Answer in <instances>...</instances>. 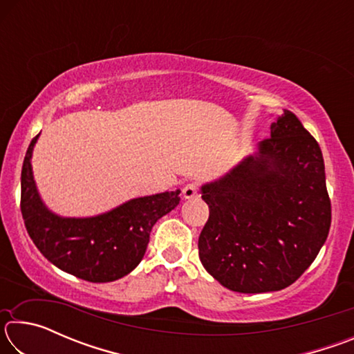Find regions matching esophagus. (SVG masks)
<instances>
[{"mask_svg":"<svg viewBox=\"0 0 354 354\" xmlns=\"http://www.w3.org/2000/svg\"><path fill=\"white\" fill-rule=\"evenodd\" d=\"M198 195V184L196 183H189L183 187V198L184 200H192Z\"/></svg>","mask_w":354,"mask_h":354,"instance_id":"obj_1","label":"esophagus"}]
</instances>
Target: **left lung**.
<instances>
[{
  "label": "left lung",
  "instance_id": "obj_1",
  "mask_svg": "<svg viewBox=\"0 0 354 354\" xmlns=\"http://www.w3.org/2000/svg\"><path fill=\"white\" fill-rule=\"evenodd\" d=\"M209 218L198 239L207 273L241 293L286 289L325 243L331 201L319 143L284 111L270 137L230 173L201 185Z\"/></svg>",
  "mask_w": 354,
  "mask_h": 354
}]
</instances>
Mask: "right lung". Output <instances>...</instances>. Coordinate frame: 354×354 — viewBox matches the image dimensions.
Returning <instances> with one entry per match:
<instances>
[{
	"label": "right lung",
	"mask_w": 354,
	"mask_h": 354,
	"mask_svg": "<svg viewBox=\"0 0 354 354\" xmlns=\"http://www.w3.org/2000/svg\"><path fill=\"white\" fill-rule=\"evenodd\" d=\"M35 136L23 160L21 215L29 237L57 268L91 283H111L139 266L156 221L179 205L181 190L129 200L95 217H59L41 201L32 176Z\"/></svg>",
	"instance_id": "right-lung-1"
}]
</instances>
